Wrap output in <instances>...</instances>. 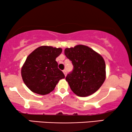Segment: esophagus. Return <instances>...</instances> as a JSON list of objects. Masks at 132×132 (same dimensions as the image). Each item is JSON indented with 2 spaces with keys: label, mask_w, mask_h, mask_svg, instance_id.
Segmentation results:
<instances>
[{
  "label": "esophagus",
  "mask_w": 132,
  "mask_h": 132,
  "mask_svg": "<svg viewBox=\"0 0 132 132\" xmlns=\"http://www.w3.org/2000/svg\"><path fill=\"white\" fill-rule=\"evenodd\" d=\"M63 73H64V74L65 75V76H66V75H67V71H66L65 70H63Z\"/></svg>",
  "instance_id": "obj_1"
}]
</instances>
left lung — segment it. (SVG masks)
I'll use <instances>...</instances> for the list:
<instances>
[{"mask_svg":"<svg viewBox=\"0 0 132 132\" xmlns=\"http://www.w3.org/2000/svg\"><path fill=\"white\" fill-rule=\"evenodd\" d=\"M64 53L73 65L72 71L65 78L71 90L82 97L96 92L105 79V64L103 57L83 45L67 48Z\"/></svg>","mask_w":132,"mask_h":132,"instance_id":"1","label":"left lung"}]
</instances>
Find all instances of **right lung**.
<instances>
[{"label": "right lung", "mask_w": 132, "mask_h": 132, "mask_svg": "<svg viewBox=\"0 0 132 132\" xmlns=\"http://www.w3.org/2000/svg\"><path fill=\"white\" fill-rule=\"evenodd\" d=\"M61 48L41 46L27 57L22 67V79L34 93L41 95L52 92L65 75L58 68L56 58L62 53Z\"/></svg>", "instance_id": "1"}]
</instances>
